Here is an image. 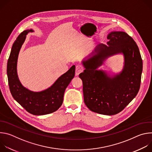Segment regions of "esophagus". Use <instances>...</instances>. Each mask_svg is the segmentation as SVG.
I'll return each mask as SVG.
<instances>
[{
  "instance_id": "1",
  "label": "esophagus",
  "mask_w": 152,
  "mask_h": 152,
  "mask_svg": "<svg viewBox=\"0 0 152 152\" xmlns=\"http://www.w3.org/2000/svg\"><path fill=\"white\" fill-rule=\"evenodd\" d=\"M83 71V67L80 64H77L76 66V75H79Z\"/></svg>"
}]
</instances>
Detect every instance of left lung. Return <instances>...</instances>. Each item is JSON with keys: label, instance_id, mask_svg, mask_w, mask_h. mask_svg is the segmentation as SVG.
I'll use <instances>...</instances> for the list:
<instances>
[{"label": "left lung", "instance_id": "obj_1", "mask_svg": "<svg viewBox=\"0 0 152 152\" xmlns=\"http://www.w3.org/2000/svg\"><path fill=\"white\" fill-rule=\"evenodd\" d=\"M107 45L100 44L91 53L93 56L82 61L85 68L79 74L83 83V99L91 111L100 114L115 115L121 111L138 94L142 71V61L134 39L124 32L108 34ZM123 53L125 65L122 72L113 77L97 68L107 57Z\"/></svg>", "mask_w": 152, "mask_h": 152}]
</instances>
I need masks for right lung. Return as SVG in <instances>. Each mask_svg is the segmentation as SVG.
Segmentation results:
<instances>
[{
    "label": "right lung",
    "mask_w": 152,
    "mask_h": 152,
    "mask_svg": "<svg viewBox=\"0 0 152 152\" xmlns=\"http://www.w3.org/2000/svg\"><path fill=\"white\" fill-rule=\"evenodd\" d=\"M33 30L21 32L12 45L7 63V75L10 90L13 98L29 113L35 115H46L57 111L63 102L64 94L74 77L75 66L61 76L49 88L40 92L29 90L21 84L17 73V63L20 50L26 35Z\"/></svg>",
    "instance_id": "1"
}]
</instances>
